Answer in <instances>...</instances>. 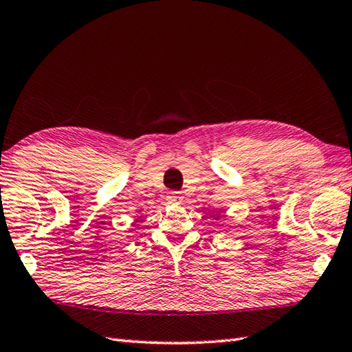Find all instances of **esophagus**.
Instances as JSON below:
<instances>
[{
    "label": "esophagus",
    "mask_w": 352,
    "mask_h": 352,
    "mask_svg": "<svg viewBox=\"0 0 352 352\" xmlns=\"http://www.w3.org/2000/svg\"><path fill=\"white\" fill-rule=\"evenodd\" d=\"M168 201L170 203H183V195L180 194V192H169L168 194Z\"/></svg>",
    "instance_id": "esophagus-1"
}]
</instances>
